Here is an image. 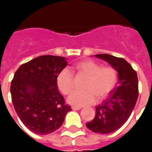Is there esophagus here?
<instances>
[{
    "mask_svg": "<svg viewBox=\"0 0 152 152\" xmlns=\"http://www.w3.org/2000/svg\"><path fill=\"white\" fill-rule=\"evenodd\" d=\"M72 109L73 110H79L82 109V106H72Z\"/></svg>",
    "mask_w": 152,
    "mask_h": 152,
    "instance_id": "1",
    "label": "esophagus"
}]
</instances>
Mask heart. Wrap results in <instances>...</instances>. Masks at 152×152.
I'll use <instances>...</instances> for the list:
<instances>
[{
  "label": "heart",
  "instance_id": "b5f03b06",
  "mask_svg": "<svg viewBox=\"0 0 152 152\" xmlns=\"http://www.w3.org/2000/svg\"><path fill=\"white\" fill-rule=\"evenodd\" d=\"M76 76H84L81 91H75L68 97V102L78 106L94 103L96 97L102 100L113 90L118 81V73L111 66H101L91 60H83L71 67ZM57 86L61 93L68 95L74 88V77L67 69H61L56 78Z\"/></svg>",
  "mask_w": 152,
  "mask_h": 152
}]
</instances>
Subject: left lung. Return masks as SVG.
Masks as SVG:
<instances>
[{
    "instance_id": "8db88e82",
    "label": "left lung",
    "mask_w": 152,
    "mask_h": 152,
    "mask_svg": "<svg viewBox=\"0 0 152 152\" xmlns=\"http://www.w3.org/2000/svg\"><path fill=\"white\" fill-rule=\"evenodd\" d=\"M94 56L110 63L118 73L117 86L101 104L96 106L95 117L86 124L91 131L106 134L118 130L131 115L138 99V77L131 65L122 58L108 54Z\"/></svg>"
}]
</instances>
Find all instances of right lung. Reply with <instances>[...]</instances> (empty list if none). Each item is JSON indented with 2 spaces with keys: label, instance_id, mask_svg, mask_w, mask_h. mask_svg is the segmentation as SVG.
I'll return each instance as SVG.
<instances>
[{
  "label": "right lung",
  "instance_id": "1",
  "mask_svg": "<svg viewBox=\"0 0 152 152\" xmlns=\"http://www.w3.org/2000/svg\"><path fill=\"white\" fill-rule=\"evenodd\" d=\"M67 65L64 57L42 55L21 65L11 82L12 104L22 122L34 134L46 135L62 125L71 107L56 83Z\"/></svg>",
  "mask_w": 152,
  "mask_h": 152
}]
</instances>
